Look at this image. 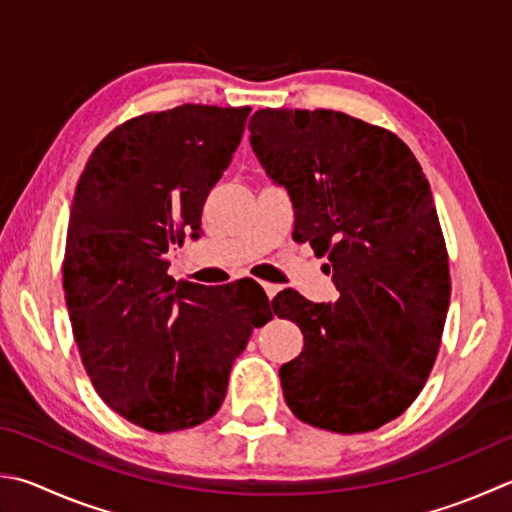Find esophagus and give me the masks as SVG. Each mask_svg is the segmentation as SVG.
Instances as JSON below:
<instances>
[{
  "instance_id": "1",
  "label": "esophagus",
  "mask_w": 512,
  "mask_h": 512,
  "mask_svg": "<svg viewBox=\"0 0 512 512\" xmlns=\"http://www.w3.org/2000/svg\"><path fill=\"white\" fill-rule=\"evenodd\" d=\"M260 285H263L265 294H267L269 298H274L278 292H281V285H274V283H260Z\"/></svg>"
}]
</instances>
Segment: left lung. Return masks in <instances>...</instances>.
I'll return each mask as SVG.
<instances>
[{"label": "left lung", "mask_w": 512, "mask_h": 512, "mask_svg": "<svg viewBox=\"0 0 512 512\" xmlns=\"http://www.w3.org/2000/svg\"><path fill=\"white\" fill-rule=\"evenodd\" d=\"M249 142L294 207V238L327 254L339 289L272 305L303 332L283 397L310 426L354 435L397 419L435 365L450 305L448 254L417 158L394 133L339 111L260 109Z\"/></svg>", "instance_id": "obj_1"}]
</instances>
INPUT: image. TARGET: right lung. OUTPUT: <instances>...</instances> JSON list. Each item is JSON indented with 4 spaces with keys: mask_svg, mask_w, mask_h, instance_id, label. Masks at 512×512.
I'll use <instances>...</instances> for the list:
<instances>
[{
    "mask_svg": "<svg viewBox=\"0 0 512 512\" xmlns=\"http://www.w3.org/2000/svg\"><path fill=\"white\" fill-rule=\"evenodd\" d=\"M249 111L182 104L133 118L95 147L75 187L62 269L73 336L106 406L140 428L214 417L236 356L272 318L249 278L207 289L167 274L169 249L200 236Z\"/></svg>",
    "mask_w": 512,
    "mask_h": 512,
    "instance_id": "right-lung-1",
    "label": "right lung"
}]
</instances>
